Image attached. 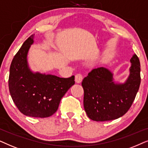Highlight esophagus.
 <instances>
[{
	"instance_id": "1",
	"label": "esophagus",
	"mask_w": 148,
	"mask_h": 148,
	"mask_svg": "<svg viewBox=\"0 0 148 148\" xmlns=\"http://www.w3.org/2000/svg\"><path fill=\"white\" fill-rule=\"evenodd\" d=\"M82 80V75L80 73H78V74H76L75 76V81L76 82H77V83H80V82H81Z\"/></svg>"
}]
</instances>
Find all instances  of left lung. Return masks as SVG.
<instances>
[{"mask_svg":"<svg viewBox=\"0 0 148 148\" xmlns=\"http://www.w3.org/2000/svg\"><path fill=\"white\" fill-rule=\"evenodd\" d=\"M130 62V74L124 84L113 81L108 69H93L82 82L84 108L88 117L95 121H112L123 116L133 104L141 83L140 62L134 54Z\"/></svg>","mask_w":148,"mask_h":148,"instance_id":"8db88e82","label":"left lung"}]
</instances>
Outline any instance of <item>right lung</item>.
I'll return each instance as SVG.
<instances>
[{
  "mask_svg": "<svg viewBox=\"0 0 148 148\" xmlns=\"http://www.w3.org/2000/svg\"><path fill=\"white\" fill-rule=\"evenodd\" d=\"M33 42L34 34L23 42L13 59L9 70V92L15 106L24 115L47 118L58 110L62 98L75 83L74 76L60 78L30 71L27 55Z\"/></svg>",
  "mask_w": 148,
  "mask_h": 148,
  "instance_id": "obj_1",
  "label": "right lung"
}]
</instances>
